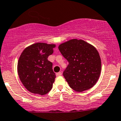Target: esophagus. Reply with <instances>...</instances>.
Masks as SVG:
<instances>
[{"label": "esophagus", "mask_w": 121, "mask_h": 121, "mask_svg": "<svg viewBox=\"0 0 121 121\" xmlns=\"http://www.w3.org/2000/svg\"><path fill=\"white\" fill-rule=\"evenodd\" d=\"M60 75H62V73H61V72H59V73H56V76H57V77L60 76Z\"/></svg>", "instance_id": "34e87169"}]
</instances>
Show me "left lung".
<instances>
[{"label": "left lung", "mask_w": 121, "mask_h": 121, "mask_svg": "<svg viewBox=\"0 0 121 121\" xmlns=\"http://www.w3.org/2000/svg\"><path fill=\"white\" fill-rule=\"evenodd\" d=\"M58 49L69 63L63 75L73 90L82 92L97 83L101 61L94 46L82 40L71 39L60 44Z\"/></svg>", "instance_id": "1"}]
</instances>
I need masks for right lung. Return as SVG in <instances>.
<instances>
[{
	"label": "right lung",
	"mask_w": 121,
	"mask_h": 121,
	"mask_svg": "<svg viewBox=\"0 0 121 121\" xmlns=\"http://www.w3.org/2000/svg\"><path fill=\"white\" fill-rule=\"evenodd\" d=\"M54 44L36 43L27 47L20 55L17 73L26 88L30 92L41 95L52 88L56 76L53 64L47 58L53 53Z\"/></svg>",
	"instance_id": "right-lung-1"
}]
</instances>
